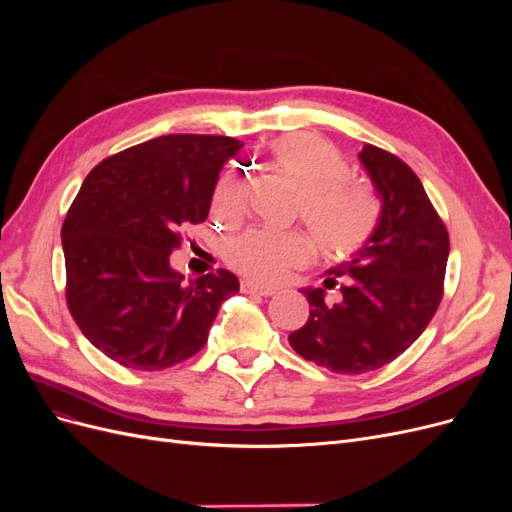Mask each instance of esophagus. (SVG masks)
I'll list each match as a JSON object with an SVG mask.
<instances>
[{
    "mask_svg": "<svg viewBox=\"0 0 512 512\" xmlns=\"http://www.w3.org/2000/svg\"><path fill=\"white\" fill-rule=\"evenodd\" d=\"M241 290L247 294H258V297H273L275 294L273 286H262V284H254V282H243Z\"/></svg>",
    "mask_w": 512,
    "mask_h": 512,
    "instance_id": "1",
    "label": "esophagus"
}]
</instances>
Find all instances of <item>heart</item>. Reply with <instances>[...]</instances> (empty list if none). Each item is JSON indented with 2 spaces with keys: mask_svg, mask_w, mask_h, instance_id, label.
Segmentation results:
<instances>
[{
  "mask_svg": "<svg viewBox=\"0 0 512 512\" xmlns=\"http://www.w3.org/2000/svg\"><path fill=\"white\" fill-rule=\"evenodd\" d=\"M275 156L282 160L294 190L299 196L301 220L318 252L342 258L361 250L376 226L378 203L363 185L344 181L348 168L344 160L312 136L290 134L273 145ZM241 183L226 175L215 192L218 205L237 203ZM307 254V245L299 237L273 235V232H250L235 243L237 265L258 277H273Z\"/></svg>",
  "mask_w": 512,
  "mask_h": 512,
  "instance_id": "heart-1",
  "label": "heart"
}]
</instances>
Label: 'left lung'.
<instances>
[{
	"label": "left lung",
	"mask_w": 512,
	"mask_h": 512,
	"mask_svg": "<svg viewBox=\"0 0 512 512\" xmlns=\"http://www.w3.org/2000/svg\"><path fill=\"white\" fill-rule=\"evenodd\" d=\"M359 160L382 200L361 250L303 288L309 318L288 335L294 352L337 374H365L406 352L436 314L448 260V232L414 170L365 145ZM338 288L329 302L326 292Z\"/></svg>",
	"instance_id": "1"
}]
</instances>
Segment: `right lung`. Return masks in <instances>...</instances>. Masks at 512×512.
Listing matches in <instances>:
<instances>
[{
	"instance_id": "1",
	"label": "right lung",
	"mask_w": 512,
	"mask_h": 512,
	"mask_svg": "<svg viewBox=\"0 0 512 512\" xmlns=\"http://www.w3.org/2000/svg\"><path fill=\"white\" fill-rule=\"evenodd\" d=\"M230 136L166 134L102 160L66 215V299L83 335L123 367L160 371L207 344L239 292L226 269L188 280L170 267L181 230L207 220Z\"/></svg>"
}]
</instances>
